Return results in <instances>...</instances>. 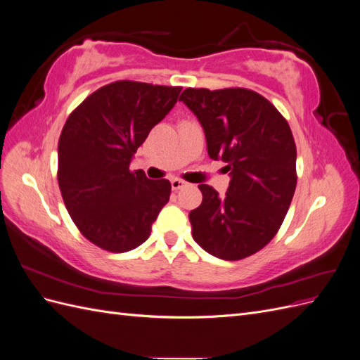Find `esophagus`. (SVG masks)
Listing matches in <instances>:
<instances>
[{
  "label": "esophagus",
  "instance_id": "esophagus-1",
  "mask_svg": "<svg viewBox=\"0 0 360 360\" xmlns=\"http://www.w3.org/2000/svg\"><path fill=\"white\" fill-rule=\"evenodd\" d=\"M184 186H188L186 181H183V180H180V179H172V180H171V188H172L174 191H179V189H181V188H184Z\"/></svg>",
  "mask_w": 360,
  "mask_h": 360
}]
</instances>
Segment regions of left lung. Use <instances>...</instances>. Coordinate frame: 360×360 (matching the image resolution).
<instances>
[{
  "label": "left lung",
  "instance_id": "obj_1",
  "mask_svg": "<svg viewBox=\"0 0 360 360\" xmlns=\"http://www.w3.org/2000/svg\"><path fill=\"white\" fill-rule=\"evenodd\" d=\"M201 123L207 153L226 162L230 186L219 197L200 184L189 213L192 237L205 252L236 261L258 252L278 233L296 191V144L287 120L246 89H186L180 99Z\"/></svg>",
  "mask_w": 360,
  "mask_h": 360
}]
</instances>
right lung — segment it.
Segmentation results:
<instances>
[{"instance_id": "right-lung-1", "label": "right lung", "mask_w": 360, "mask_h": 360, "mask_svg": "<svg viewBox=\"0 0 360 360\" xmlns=\"http://www.w3.org/2000/svg\"><path fill=\"white\" fill-rule=\"evenodd\" d=\"M181 86L117 81L76 108L58 141V184L75 225L110 252L143 245L171 183L130 171L150 130L176 105Z\"/></svg>"}]
</instances>
